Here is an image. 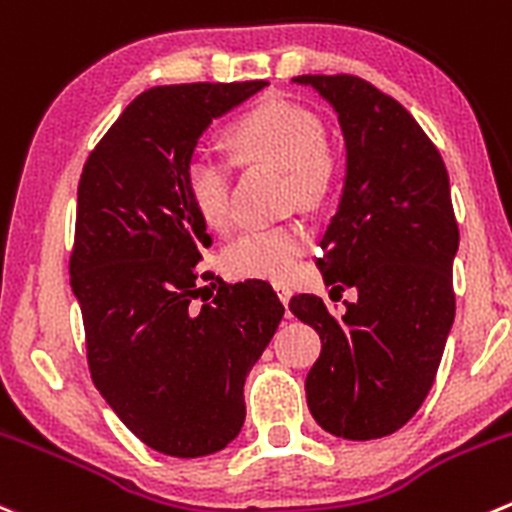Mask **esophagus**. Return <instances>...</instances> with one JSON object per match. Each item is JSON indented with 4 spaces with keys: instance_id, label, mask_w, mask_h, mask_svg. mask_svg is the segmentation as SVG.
Here are the masks:
<instances>
[{
    "instance_id": "34e87169",
    "label": "esophagus",
    "mask_w": 512,
    "mask_h": 512,
    "mask_svg": "<svg viewBox=\"0 0 512 512\" xmlns=\"http://www.w3.org/2000/svg\"><path fill=\"white\" fill-rule=\"evenodd\" d=\"M275 290H277V295H280L282 305H287V302H290V297H292V287L285 285V282H275Z\"/></svg>"
}]
</instances>
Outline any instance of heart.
Wrapping results in <instances>:
<instances>
[{"label": "heart", "mask_w": 512, "mask_h": 512, "mask_svg": "<svg viewBox=\"0 0 512 512\" xmlns=\"http://www.w3.org/2000/svg\"><path fill=\"white\" fill-rule=\"evenodd\" d=\"M240 162H265L287 170L290 192L302 205H315L330 190L332 165L325 152V127L307 109L267 102L237 119L227 132ZM232 167L210 152H195L185 167V190L197 215L210 227L230 222ZM310 245L302 225L252 227L225 250V267L235 277L287 280Z\"/></svg>", "instance_id": "1"}]
</instances>
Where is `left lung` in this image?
<instances>
[{
  "mask_svg": "<svg viewBox=\"0 0 512 512\" xmlns=\"http://www.w3.org/2000/svg\"><path fill=\"white\" fill-rule=\"evenodd\" d=\"M332 104L347 147L340 207L317 260L337 300L295 295L292 315L315 327L322 352L307 372V408L322 430L377 440L403 428L428 398L453 327L458 222L448 170L413 114L352 74H302Z\"/></svg>",
  "mask_w": 512,
  "mask_h": 512,
  "instance_id": "left-lung-1",
  "label": "left lung"
}]
</instances>
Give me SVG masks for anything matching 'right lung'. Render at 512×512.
<instances>
[{
  "label": "right lung",
  "mask_w": 512,
  "mask_h": 512,
  "mask_svg": "<svg viewBox=\"0 0 512 512\" xmlns=\"http://www.w3.org/2000/svg\"><path fill=\"white\" fill-rule=\"evenodd\" d=\"M267 82L170 84L132 99L89 152L69 280L94 388L137 438L172 458L217 453L245 423V377L285 307L270 282L197 270L212 245L185 190L207 124ZM215 287V285H212ZM207 297V300H210Z\"/></svg>",
  "instance_id": "right-lung-1"
}]
</instances>
